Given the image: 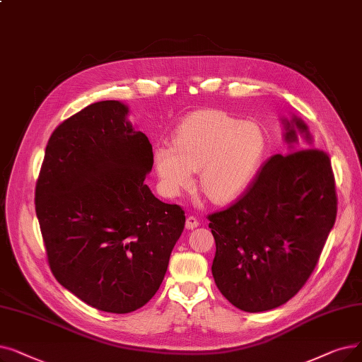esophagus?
Listing matches in <instances>:
<instances>
[{
  "label": "esophagus",
  "mask_w": 362,
  "mask_h": 362,
  "mask_svg": "<svg viewBox=\"0 0 362 362\" xmlns=\"http://www.w3.org/2000/svg\"><path fill=\"white\" fill-rule=\"evenodd\" d=\"M185 226H186V229L192 230V229H195L197 226H199V220H198L195 216H187V217H186Z\"/></svg>",
  "instance_id": "34e87169"
}]
</instances>
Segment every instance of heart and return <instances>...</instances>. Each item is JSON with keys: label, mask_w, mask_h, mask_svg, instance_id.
<instances>
[{"label": "heart", "mask_w": 362, "mask_h": 362, "mask_svg": "<svg viewBox=\"0 0 362 362\" xmlns=\"http://www.w3.org/2000/svg\"><path fill=\"white\" fill-rule=\"evenodd\" d=\"M264 149V134L255 122L199 111L182 121L173 146H155L153 165L168 197H179L199 171V189L214 202H229L253 183Z\"/></svg>", "instance_id": "b5f03b06"}]
</instances>
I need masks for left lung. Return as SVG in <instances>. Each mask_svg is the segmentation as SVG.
<instances>
[{"instance_id": "1", "label": "left lung", "mask_w": 362, "mask_h": 362, "mask_svg": "<svg viewBox=\"0 0 362 362\" xmlns=\"http://www.w3.org/2000/svg\"><path fill=\"white\" fill-rule=\"evenodd\" d=\"M290 153L266 161L248 191L209 216L217 288L245 312L288 302L315 269L337 214L328 155L313 148L308 124L281 118Z\"/></svg>"}]
</instances>
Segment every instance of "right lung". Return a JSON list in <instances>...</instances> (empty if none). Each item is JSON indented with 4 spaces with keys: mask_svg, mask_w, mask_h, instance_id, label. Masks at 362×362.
<instances>
[{
    "mask_svg": "<svg viewBox=\"0 0 362 362\" xmlns=\"http://www.w3.org/2000/svg\"><path fill=\"white\" fill-rule=\"evenodd\" d=\"M118 100L88 105L45 148L35 211L54 278L87 305L129 313L160 288L185 211L145 183L153 153Z\"/></svg>",
    "mask_w": 362,
    "mask_h": 362,
    "instance_id": "add662e5",
    "label": "right lung"
}]
</instances>
